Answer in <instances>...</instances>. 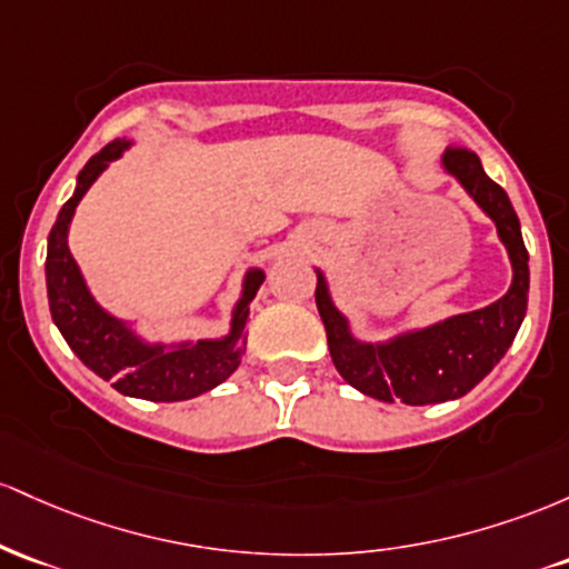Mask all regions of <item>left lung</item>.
<instances>
[{"instance_id":"obj_1","label":"left lung","mask_w":569,"mask_h":569,"mask_svg":"<svg viewBox=\"0 0 569 569\" xmlns=\"http://www.w3.org/2000/svg\"><path fill=\"white\" fill-rule=\"evenodd\" d=\"M440 161L446 174L455 177L497 226V236L513 266V282L500 301L483 309L449 317L430 328L408 330L389 341L368 343L352 336L349 319L330 298L325 273L317 271L315 298L333 366L347 385L381 403L400 400L406 406H427L468 395L506 357L527 315L529 254L508 193L489 180L476 152L465 147H449Z\"/></svg>"}]
</instances>
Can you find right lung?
<instances>
[{"label": "right lung", "instance_id": "add662e5", "mask_svg": "<svg viewBox=\"0 0 569 569\" xmlns=\"http://www.w3.org/2000/svg\"><path fill=\"white\" fill-rule=\"evenodd\" d=\"M129 147L131 142L126 139H114L104 150L96 152L91 161L82 166L72 199L63 203L56 217V226L48 236V260H44L48 303L63 341L96 376L112 381V387L129 398L177 403V400H190L209 392L239 368L247 347L250 303L258 296L266 273L260 268L247 271L241 298L233 306L231 333L222 338H201V341H182L171 347L147 343L142 336L133 333L129 322L101 309L69 252V222L96 177Z\"/></svg>", "mask_w": 569, "mask_h": 569}]
</instances>
